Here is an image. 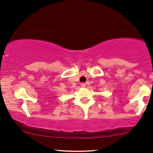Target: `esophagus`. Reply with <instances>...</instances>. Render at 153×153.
<instances>
[{"label":"esophagus","instance_id":"1","mask_svg":"<svg viewBox=\"0 0 153 153\" xmlns=\"http://www.w3.org/2000/svg\"><path fill=\"white\" fill-rule=\"evenodd\" d=\"M81 85L82 88H85V87L86 86V84H85V83H81V85Z\"/></svg>","mask_w":153,"mask_h":153}]
</instances>
